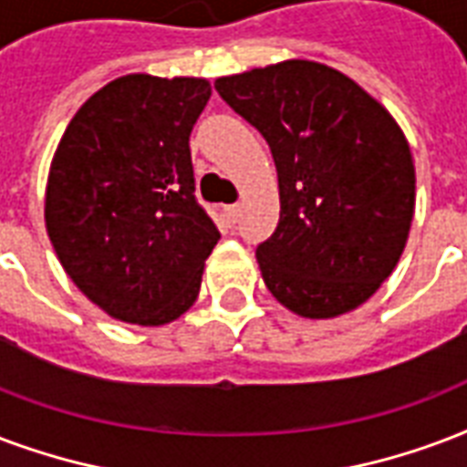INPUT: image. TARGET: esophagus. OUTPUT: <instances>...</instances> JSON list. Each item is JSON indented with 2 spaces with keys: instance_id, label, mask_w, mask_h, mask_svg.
<instances>
[{
  "instance_id": "obj_1",
  "label": "esophagus",
  "mask_w": 467,
  "mask_h": 467,
  "mask_svg": "<svg viewBox=\"0 0 467 467\" xmlns=\"http://www.w3.org/2000/svg\"><path fill=\"white\" fill-rule=\"evenodd\" d=\"M225 218L230 220V223H237V220H240V205H227L225 208Z\"/></svg>"
}]
</instances>
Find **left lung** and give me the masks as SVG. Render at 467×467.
I'll use <instances>...</instances> for the list:
<instances>
[{
  "mask_svg": "<svg viewBox=\"0 0 467 467\" xmlns=\"http://www.w3.org/2000/svg\"><path fill=\"white\" fill-rule=\"evenodd\" d=\"M272 149L279 225L257 247L266 289L304 318L358 308L394 272L416 176L394 117L336 67L284 60L215 80Z\"/></svg>",
  "mask_w": 467,
  "mask_h": 467,
  "instance_id": "1",
  "label": "left lung"
}]
</instances>
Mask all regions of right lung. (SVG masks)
<instances>
[{"label":"right lung","instance_id":"obj_1","mask_svg":"<svg viewBox=\"0 0 467 467\" xmlns=\"http://www.w3.org/2000/svg\"><path fill=\"white\" fill-rule=\"evenodd\" d=\"M205 78L131 73L98 90L60 137L46 230L78 289L107 316L163 326L198 298L220 233L195 201L188 139Z\"/></svg>","mask_w":467,"mask_h":467}]
</instances>
